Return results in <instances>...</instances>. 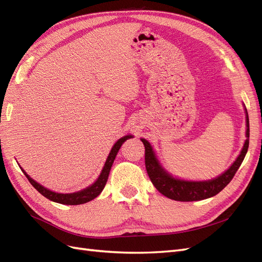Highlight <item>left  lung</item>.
<instances>
[{
	"instance_id": "1",
	"label": "left lung",
	"mask_w": 262,
	"mask_h": 262,
	"mask_svg": "<svg viewBox=\"0 0 262 262\" xmlns=\"http://www.w3.org/2000/svg\"><path fill=\"white\" fill-rule=\"evenodd\" d=\"M246 115H247V119H246V125H247V131H246V140L244 147L239 156L237 157V160L234 162V164L229 167L224 173H222L221 176L213 180L208 181H185L171 177L169 173L166 172L162 166L156 160V156L154 154V150L150 146L148 142L144 139H141L143 142L145 147V167L147 175L152 181V184L155 186V188L165 196L169 198L171 200L176 201H198L208 199L213 195L217 194L220 191H222L231 180L235 176L236 171L238 170L239 166L242 165L244 158L246 156V153L248 150L249 146V119L247 110H246Z\"/></svg>"
}]
</instances>
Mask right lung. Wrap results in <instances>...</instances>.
Wrapping results in <instances>:
<instances>
[{
	"mask_svg": "<svg viewBox=\"0 0 262 262\" xmlns=\"http://www.w3.org/2000/svg\"><path fill=\"white\" fill-rule=\"evenodd\" d=\"M132 138L131 136H125L121 139H119L116 144L114 145V147L112 148V150H110L109 153V156L107 158L106 161V164L104 166V168H102L101 170V173L100 176L98 177V179L94 182V184L86 188V189H83L82 191H78V192H74V193H57V192H53V191H50V190L46 189L45 187H42L41 185H39L38 182H36L34 179H31L27 173L24 171L23 169V172L25 173V176L27 177V179L29 180V182L31 185H33V187L37 190V191L40 192L43 196H46L47 199H49L53 202H58V203H61V204H69V205H77V204H83V203H86L89 202L93 199H95L97 195H99V193L102 191V189L105 188L106 186V182L108 180V176H109V171L110 169H112V166L114 164V161L115 158L117 156V153L119 148L121 147L122 143L125 141Z\"/></svg>",
	"mask_w": 262,
	"mask_h": 262,
	"instance_id": "right-lung-1",
	"label": "right lung"
}]
</instances>
